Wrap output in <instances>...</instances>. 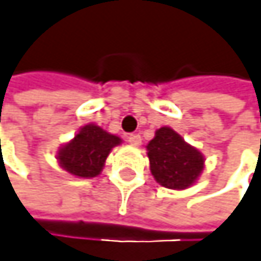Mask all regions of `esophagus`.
<instances>
[{"label": "esophagus", "mask_w": 261, "mask_h": 261, "mask_svg": "<svg viewBox=\"0 0 261 261\" xmlns=\"http://www.w3.org/2000/svg\"><path fill=\"white\" fill-rule=\"evenodd\" d=\"M128 142L132 144V145H141V142H142V138L139 136V135H128Z\"/></svg>", "instance_id": "esophagus-1"}]
</instances>
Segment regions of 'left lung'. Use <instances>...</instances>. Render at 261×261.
I'll return each instance as SVG.
<instances>
[{
	"instance_id": "8db88e82",
	"label": "left lung",
	"mask_w": 261,
	"mask_h": 261,
	"mask_svg": "<svg viewBox=\"0 0 261 261\" xmlns=\"http://www.w3.org/2000/svg\"><path fill=\"white\" fill-rule=\"evenodd\" d=\"M147 151L151 175L167 189H187L202 172V154L169 126L158 129Z\"/></svg>"
}]
</instances>
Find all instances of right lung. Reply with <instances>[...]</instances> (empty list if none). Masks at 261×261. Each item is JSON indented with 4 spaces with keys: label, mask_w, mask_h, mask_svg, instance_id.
I'll return each instance as SVG.
<instances>
[{
    "label": "right lung",
    "mask_w": 261,
    "mask_h": 261,
    "mask_svg": "<svg viewBox=\"0 0 261 261\" xmlns=\"http://www.w3.org/2000/svg\"><path fill=\"white\" fill-rule=\"evenodd\" d=\"M119 144L120 138L107 133L94 123H89L80 129L71 142L60 148L57 158L60 165L71 175L94 178L102 172L111 148Z\"/></svg>",
    "instance_id": "obj_1"
}]
</instances>
